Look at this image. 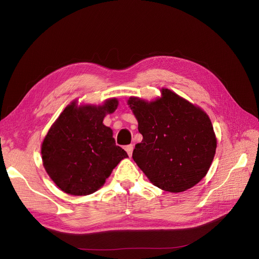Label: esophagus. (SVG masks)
Segmentation results:
<instances>
[{"label": "esophagus", "instance_id": "1", "mask_svg": "<svg viewBox=\"0 0 259 259\" xmlns=\"http://www.w3.org/2000/svg\"><path fill=\"white\" fill-rule=\"evenodd\" d=\"M133 149H134V145H127L125 146V150H126L127 154L131 156L132 153H133Z\"/></svg>", "mask_w": 259, "mask_h": 259}]
</instances>
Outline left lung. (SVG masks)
Instances as JSON below:
<instances>
[{
	"label": "left lung",
	"mask_w": 259,
	"mask_h": 259,
	"mask_svg": "<svg viewBox=\"0 0 259 259\" xmlns=\"http://www.w3.org/2000/svg\"><path fill=\"white\" fill-rule=\"evenodd\" d=\"M152 103L132 97L142 143L133 159L162 190L182 192L197 185L213 162L216 138L207 114L169 90Z\"/></svg>",
	"instance_id": "1"
}]
</instances>
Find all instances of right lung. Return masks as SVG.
<instances>
[{
  "mask_svg": "<svg viewBox=\"0 0 259 259\" xmlns=\"http://www.w3.org/2000/svg\"><path fill=\"white\" fill-rule=\"evenodd\" d=\"M117 107L115 98L103 106L69 105L42 144L43 165L53 182L72 195L97 191L127 153L115 145L112 130L104 125Z\"/></svg>",
  "mask_w": 259,
  "mask_h": 259,
  "instance_id": "add662e5",
  "label": "right lung"
}]
</instances>
